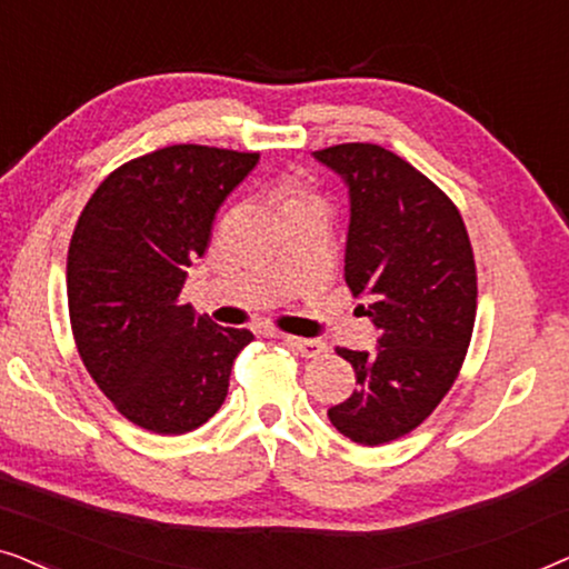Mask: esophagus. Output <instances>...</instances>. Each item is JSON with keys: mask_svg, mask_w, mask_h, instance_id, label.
<instances>
[{"mask_svg": "<svg viewBox=\"0 0 569 569\" xmlns=\"http://www.w3.org/2000/svg\"><path fill=\"white\" fill-rule=\"evenodd\" d=\"M287 347H292L295 352L302 357H318L321 352H326V345L318 339H302V337H282Z\"/></svg>", "mask_w": 569, "mask_h": 569, "instance_id": "obj_1", "label": "esophagus"}]
</instances>
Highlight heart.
Wrapping results in <instances>:
<instances>
[{
    "instance_id": "b5f03b06",
    "label": "heart",
    "mask_w": 569,
    "mask_h": 569,
    "mask_svg": "<svg viewBox=\"0 0 569 569\" xmlns=\"http://www.w3.org/2000/svg\"><path fill=\"white\" fill-rule=\"evenodd\" d=\"M277 201H279V207L284 209H290V207H295V204H300V201H308V197L302 191H298V186H292V183H282L277 189Z\"/></svg>"
}]
</instances>
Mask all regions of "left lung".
I'll list each match as a JSON object with an SVG mask.
<instances>
[{
  "label": "left lung",
  "mask_w": 569,
  "mask_h": 569,
  "mask_svg": "<svg viewBox=\"0 0 569 569\" xmlns=\"http://www.w3.org/2000/svg\"><path fill=\"white\" fill-rule=\"evenodd\" d=\"M347 186L345 279L380 331L370 349H337L357 391L329 409L345 438L383 446L422 425L450 391L477 316L469 232L446 193L378 144L313 152Z\"/></svg>",
  "instance_id": "obj_1"
}]
</instances>
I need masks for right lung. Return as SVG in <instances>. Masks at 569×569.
<instances>
[{"label":"right lung","instance_id":"add662e5","mask_svg":"<svg viewBox=\"0 0 569 569\" xmlns=\"http://www.w3.org/2000/svg\"><path fill=\"white\" fill-rule=\"evenodd\" d=\"M256 162V152L166 147L113 170L77 220L67 256L77 349L100 391L144 430L183 435L214 417L232 360L253 339L178 295Z\"/></svg>","mask_w":569,"mask_h":569}]
</instances>
